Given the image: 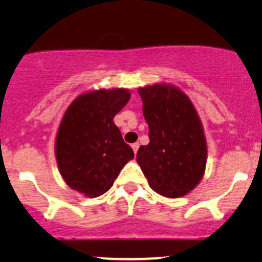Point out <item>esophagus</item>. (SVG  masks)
I'll return each mask as SVG.
<instances>
[{
  "mask_svg": "<svg viewBox=\"0 0 262 262\" xmlns=\"http://www.w3.org/2000/svg\"><path fill=\"white\" fill-rule=\"evenodd\" d=\"M131 146H132V150H134V152H135V154H137V150H139L140 145L137 144V142H135V144H132Z\"/></svg>",
  "mask_w": 262,
  "mask_h": 262,
  "instance_id": "1",
  "label": "esophagus"
}]
</instances>
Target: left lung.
<instances>
[{"label":"left lung","mask_w":262,"mask_h":262,"mask_svg":"<svg viewBox=\"0 0 262 262\" xmlns=\"http://www.w3.org/2000/svg\"><path fill=\"white\" fill-rule=\"evenodd\" d=\"M150 142L136 160L151 189L168 198L189 193L201 182L207 163L203 127L190 99L170 84L140 88Z\"/></svg>","instance_id":"obj_1"}]
</instances>
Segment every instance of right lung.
<instances>
[{"label":"right lung","instance_id":"1","mask_svg":"<svg viewBox=\"0 0 262 262\" xmlns=\"http://www.w3.org/2000/svg\"><path fill=\"white\" fill-rule=\"evenodd\" d=\"M123 88L99 90L75 98L59 126L55 142L58 168L72 189L102 195L113 185L134 151L113 122L130 99Z\"/></svg>","mask_w":262,"mask_h":262}]
</instances>
